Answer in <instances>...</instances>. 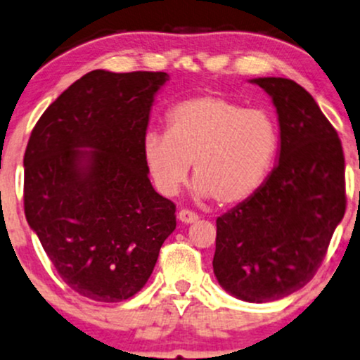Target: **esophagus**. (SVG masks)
I'll return each instance as SVG.
<instances>
[{"mask_svg":"<svg viewBox=\"0 0 360 360\" xmlns=\"http://www.w3.org/2000/svg\"><path fill=\"white\" fill-rule=\"evenodd\" d=\"M179 220L181 224H193V221L198 220V215L192 210H187V208H181L179 212Z\"/></svg>","mask_w":360,"mask_h":360,"instance_id":"34e87169","label":"esophagus"}]
</instances>
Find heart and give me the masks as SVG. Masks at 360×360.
Returning a JSON list of instances; mask_svg holds the SVG:
<instances>
[{
  "mask_svg": "<svg viewBox=\"0 0 360 360\" xmlns=\"http://www.w3.org/2000/svg\"><path fill=\"white\" fill-rule=\"evenodd\" d=\"M277 150L278 128L267 110L198 95L168 110L167 133L145 136L143 160L160 193L173 197L193 165L197 192L233 205L260 188Z\"/></svg>",
  "mask_w": 360,
  "mask_h": 360,
  "instance_id": "heart-1",
  "label": "heart"
}]
</instances>
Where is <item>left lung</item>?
I'll return each instance as SVG.
<instances>
[{
  "mask_svg": "<svg viewBox=\"0 0 360 360\" xmlns=\"http://www.w3.org/2000/svg\"><path fill=\"white\" fill-rule=\"evenodd\" d=\"M252 82L272 96L281 155L265 184L217 219L214 272L247 302H272L312 281L347 205L344 150L312 95L288 78Z\"/></svg>",
  "mask_w": 360,
  "mask_h": 360,
  "instance_id": "8db88e82",
  "label": "left lung"
}]
</instances>
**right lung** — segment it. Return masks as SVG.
<instances>
[{
	"label": "right lung",
	"instance_id": "right-lung-1",
	"mask_svg": "<svg viewBox=\"0 0 360 360\" xmlns=\"http://www.w3.org/2000/svg\"><path fill=\"white\" fill-rule=\"evenodd\" d=\"M167 79L93 70L44 110L26 145V220L66 285L96 302L140 292L176 227L175 203L155 192L143 160Z\"/></svg>",
	"mask_w": 360,
	"mask_h": 360
}]
</instances>
